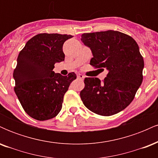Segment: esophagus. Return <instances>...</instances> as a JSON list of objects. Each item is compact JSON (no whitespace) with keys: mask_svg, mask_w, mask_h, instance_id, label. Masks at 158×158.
Instances as JSON below:
<instances>
[{"mask_svg":"<svg viewBox=\"0 0 158 158\" xmlns=\"http://www.w3.org/2000/svg\"><path fill=\"white\" fill-rule=\"evenodd\" d=\"M77 78H78V79H81V80H82V79H84L85 77L82 75V74H78V75H77Z\"/></svg>","mask_w":158,"mask_h":158,"instance_id":"esophagus-1","label":"esophagus"}]
</instances>
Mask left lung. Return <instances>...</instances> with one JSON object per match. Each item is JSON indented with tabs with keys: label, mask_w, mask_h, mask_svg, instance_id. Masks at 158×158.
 <instances>
[{
	"label": "left lung",
	"mask_w": 158,
	"mask_h": 158,
	"mask_svg": "<svg viewBox=\"0 0 158 158\" xmlns=\"http://www.w3.org/2000/svg\"><path fill=\"white\" fill-rule=\"evenodd\" d=\"M81 40L91 50L90 64L108 72L102 81L85 78L81 100L99 115L119 113L132 102L142 84L144 61L138 44L131 36L114 30L84 33Z\"/></svg>",
	"instance_id": "obj_1"
}]
</instances>
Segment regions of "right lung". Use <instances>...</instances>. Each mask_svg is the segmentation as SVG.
Segmentation results:
<instances>
[{"label": "right lung", "mask_w": 158, "mask_h": 158, "mask_svg": "<svg viewBox=\"0 0 158 158\" xmlns=\"http://www.w3.org/2000/svg\"><path fill=\"white\" fill-rule=\"evenodd\" d=\"M71 35L41 33L30 39L19 52L13 72L15 92L23 110L37 120L55 117L60 112L72 72L64 77L53 71L54 64L64 60L62 47Z\"/></svg>", "instance_id": "obj_1"}]
</instances>
